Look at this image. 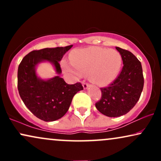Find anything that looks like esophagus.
Here are the masks:
<instances>
[{
	"mask_svg": "<svg viewBox=\"0 0 161 161\" xmlns=\"http://www.w3.org/2000/svg\"><path fill=\"white\" fill-rule=\"evenodd\" d=\"M82 86H83V88H84V89H86V88L90 86V84L88 82H86L84 81V82H82Z\"/></svg>",
	"mask_w": 161,
	"mask_h": 161,
	"instance_id": "34e87169",
	"label": "esophagus"
}]
</instances>
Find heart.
Listing matches in <instances>:
<instances>
[{"mask_svg":"<svg viewBox=\"0 0 161 161\" xmlns=\"http://www.w3.org/2000/svg\"><path fill=\"white\" fill-rule=\"evenodd\" d=\"M71 62L72 64L62 63L66 73L76 77L89 75L92 82L103 86L112 82L119 74L122 57L115 50L92 47L73 51Z\"/></svg>","mask_w":161,"mask_h":161,"instance_id":"obj_1","label":"heart"}]
</instances>
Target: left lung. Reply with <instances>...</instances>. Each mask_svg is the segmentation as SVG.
Segmentation results:
<instances>
[{"label": "left lung", "mask_w": 161, "mask_h": 161, "mask_svg": "<svg viewBox=\"0 0 161 161\" xmlns=\"http://www.w3.org/2000/svg\"><path fill=\"white\" fill-rule=\"evenodd\" d=\"M120 53L123 66L108 86L101 88V97L95 103L99 112L109 117L127 114L138 102L144 86L141 62L130 51L116 47Z\"/></svg>", "instance_id": "obj_1"}]
</instances>
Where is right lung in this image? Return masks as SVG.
I'll list each match as a JSON object with an SVG mask.
<instances>
[{
	"mask_svg": "<svg viewBox=\"0 0 161 161\" xmlns=\"http://www.w3.org/2000/svg\"><path fill=\"white\" fill-rule=\"evenodd\" d=\"M72 47L34 50L23 57L18 67L17 88L20 97L27 108L42 120L54 121L64 116L69 110L73 96L83 89L80 82L69 85L60 76L42 80L35 71L38 63L47 60L60 74L62 70L59 61Z\"/></svg>",
	"mask_w": 161,
	"mask_h": 161,
	"instance_id": "obj_1",
	"label": "right lung"
}]
</instances>
